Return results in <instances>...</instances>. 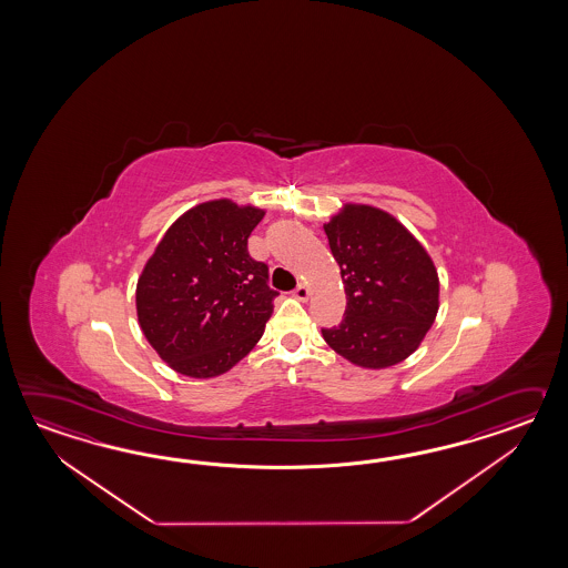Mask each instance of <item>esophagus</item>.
<instances>
[{"label": "esophagus", "instance_id": "esophagus-1", "mask_svg": "<svg viewBox=\"0 0 568 568\" xmlns=\"http://www.w3.org/2000/svg\"><path fill=\"white\" fill-rule=\"evenodd\" d=\"M308 296H311V288H308V284H306V282H301V284L296 286V290H294V298L306 302L308 301Z\"/></svg>", "mask_w": 568, "mask_h": 568}]
</instances>
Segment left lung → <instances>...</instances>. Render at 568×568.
<instances>
[{"label":"left lung","mask_w":568,"mask_h":568,"mask_svg":"<svg viewBox=\"0 0 568 568\" xmlns=\"http://www.w3.org/2000/svg\"><path fill=\"white\" fill-rule=\"evenodd\" d=\"M325 227L347 296L331 349L363 369H386L420 347L440 306L435 262L384 209L343 203Z\"/></svg>","instance_id":"left-lung-1"}]
</instances>
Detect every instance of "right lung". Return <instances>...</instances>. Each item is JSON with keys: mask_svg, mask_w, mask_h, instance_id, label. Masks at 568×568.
<instances>
[{"mask_svg": "<svg viewBox=\"0 0 568 568\" xmlns=\"http://www.w3.org/2000/svg\"><path fill=\"white\" fill-rule=\"evenodd\" d=\"M266 209L213 199L184 211L158 242L135 286L138 323L176 374H227L274 313L267 266L247 254Z\"/></svg>", "mask_w": 568, "mask_h": 568, "instance_id": "add662e5", "label": "right lung"}]
</instances>
